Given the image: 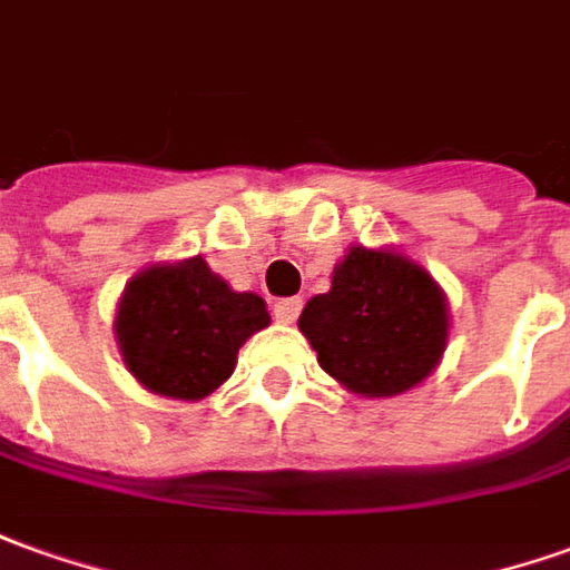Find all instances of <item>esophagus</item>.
I'll use <instances>...</instances> for the list:
<instances>
[{
	"instance_id": "34e87169",
	"label": "esophagus",
	"mask_w": 570,
	"mask_h": 570,
	"mask_svg": "<svg viewBox=\"0 0 570 570\" xmlns=\"http://www.w3.org/2000/svg\"><path fill=\"white\" fill-rule=\"evenodd\" d=\"M301 297H285V301H276V307H273V316H276V323L282 325H292L297 320V313H301Z\"/></svg>"
}]
</instances>
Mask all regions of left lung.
<instances>
[{"instance_id": "8db88e82", "label": "left lung", "mask_w": 570, "mask_h": 570, "mask_svg": "<svg viewBox=\"0 0 570 570\" xmlns=\"http://www.w3.org/2000/svg\"><path fill=\"white\" fill-rule=\"evenodd\" d=\"M320 366L356 397H397L441 366L450 341L446 294L397 247L351 245L332 288L297 320Z\"/></svg>"}]
</instances>
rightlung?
<instances>
[{
  "label": "right lung",
  "mask_w": 570,
  "mask_h": 570,
  "mask_svg": "<svg viewBox=\"0 0 570 570\" xmlns=\"http://www.w3.org/2000/svg\"><path fill=\"white\" fill-rule=\"evenodd\" d=\"M266 325L261 294L235 292L198 254L151 263L129 278L114 313V341L148 394L195 403L233 375L242 344Z\"/></svg>",
  "instance_id": "add662e5"
}]
</instances>
